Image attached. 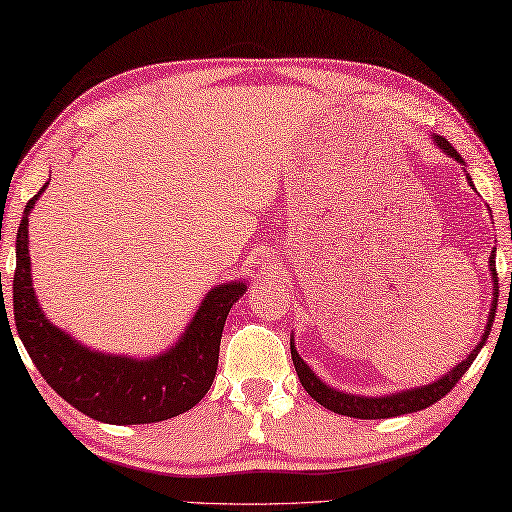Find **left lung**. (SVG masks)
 <instances>
[{
	"mask_svg": "<svg viewBox=\"0 0 512 512\" xmlns=\"http://www.w3.org/2000/svg\"><path fill=\"white\" fill-rule=\"evenodd\" d=\"M435 142H438L442 152L447 156L456 158V161L463 163V158L456 152L454 147L449 145V140H445L442 136H435ZM472 183V179H467ZM490 272H492V279H494V299H492V308H490V317H488V326H485V333L476 349L469 354L463 363H458L454 370L449 374L442 376L435 383L424 385V388H415V390H406V392H397V395H388V397H356V395H345V392H338L329 388V385H324L317 376L313 374L311 367H308L301 356L297 354L295 345L290 342V354H292V363H295V370L301 385H304V390L311 395L317 404H322L324 408L333 410V413L338 415H347V417H358V420H385V417H397V415H406V413H417V410H424L433 406L435 401H440L442 397L447 395V392L454 390V385L460 381V376H463L469 365L474 363V358L479 356L481 347L485 345V340H488L490 329H492V322H494V313H497V299H499V279H497V267H494V251L490 254ZM510 283H512V276H510Z\"/></svg>",
	"mask_w": 512,
	"mask_h": 512,
	"instance_id": "8db88e82",
	"label": "left lung"
}]
</instances>
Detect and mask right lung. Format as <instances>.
Listing matches in <instances>:
<instances>
[{
    "mask_svg": "<svg viewBox=\"0 0 512 512\" xmlns=\"http://www.w3.org/2000/svg\"><path fill=\"white\" fill-rule=\"evenodd\" d=\"M40 192L24 208L15 240L13 317L43 379L67 404L106 424L163 422L199 404L215 379L226 315L247 290L245 283H226L208 292L186 333L163 356L133 360L90 351L49 324L33 297L27 226ZM2 320L8 322L6 306Z\"/></svg>",
    "mask_w": 512,
    "mask_h": 512,
    "instance_id": "1",
    "label": "right lung"
}]
</instances>
